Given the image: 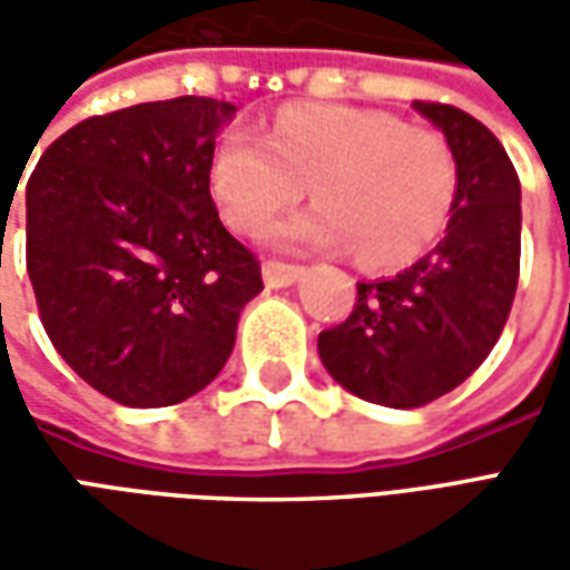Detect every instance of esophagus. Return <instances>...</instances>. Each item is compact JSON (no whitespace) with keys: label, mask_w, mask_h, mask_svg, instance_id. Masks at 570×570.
<instances>
[{"label":"esophagus","mask_w":570,"mask_h":570,"mask_svg":"<svg viewBox=\"0 0 570 570\" xmlns=\"http://www.w3.org/2000/svg\"><path fill=\"white\" fill-rule=\"evenodd\" d=\"M302 265H293V262H281V259H268L265 262V268H262V274H265V284L268 286H289L296 284L298 277H302Z\"/></svg>","instance_id":"obj_1"}]
</instances>
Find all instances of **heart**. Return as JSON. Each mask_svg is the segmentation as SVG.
Segmentation results:
<instances>
[{"mask_svg": "<svg viewBox=\"0 0 570 570\" xmlns=\"http://www.w3.org/2000/svg\"><path fill=\"white\" fill-rule=\"evenodd\" d=\"M305 183L317 207L274 225L272 240L354 247L370 268H403L421 259L452 219L458 164L436 130L354 106H286L268 137L235 128L216 140L213 195L244 235L289 210Z\"/></svg>", "mask_w": 570, "mask_h": 570, "instance_id": "heart-1", "label": "heart"}]
</instances>
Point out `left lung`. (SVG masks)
Returning a JSON list of instances; mask_svg holds the SVG:
<instances>
[{
    "label": "left lung",
    "instance_id": "1",
    "mask_svg": "<svg viewBox=\"0 0 570 570\" xmlns=\"http://www.w3.org/2000/svg\"><path fill=\"white\" fill-rule=\"evenodd\" d=\"M412 106L458 164L445 237L396 277L357 284L347 321L317 338L335 382L391 409L428 406L482 366L513 308L522 240V191L501 140L458 106Z\"/></svg>",
    "mask_w": 570,
    "mask_h": 570
}]
</instances>
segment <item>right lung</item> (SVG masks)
I'll return each mask as SVG.
<instances>
[{
	"instance_id": "right-lung-1",
	"label": "right lung",
	"mask_w": 570,
	"mask_h": 570,
	"mask_svg": "<svg viewBox=\"0 0 570 570\" xmlns=\"http://www.w3.org/2000/svg\"><path fill=\"white\" fill-rule=\"evenodd\" d=\"M235 106L174 97L57 137L27 183V272L72 372L121 406L183 403L219 375L262 265L219 219L210 158Z\"/></svg>"
}]
</instances>
